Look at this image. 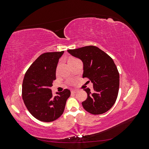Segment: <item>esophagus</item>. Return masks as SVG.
<instances>
[{"label":"esophagus","instance_id":"1","mask_svg":"<svg viewBox=\"0 0 149 149\" xmlns=\"http://www.w3.org/2000/svg\"><path fill=\"white\" fill-rule=\"evenodd\" d=\"M77 90H72V91H71V93L72 94H75V93H77Z\"/></svg>","mask_w":149,"mask_h":149}]
</instances>
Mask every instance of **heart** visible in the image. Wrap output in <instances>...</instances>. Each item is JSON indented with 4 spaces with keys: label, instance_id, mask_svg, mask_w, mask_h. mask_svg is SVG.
<instances>
[{
    "label": "heart",
    "instance_id": "b5f03b06",
    "mask_svg": "<svg viewBox=\"0 0 149 149\" xmlns=\"http://www.w3.org/2000/svg\"><path fill=\"white\" fill-rule=\"evenodd\" d=\"M72 59H74V58H71V59H70V60H72Z\"/></svg>",
    "mask_w": 149,
    "mask_h": 149
}]
</instances>
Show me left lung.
I'll return each instance as SVG.
<instances>
[{"label":"left lung","mask_w":149,"mask_h":149,"mask_svg":"<svg viewBox=\"0 0 149 149\" xmlns=\"http://www.w3.org/2000/svg\"><path fill=\"white\" fill-rule=\"evenodd\" d=\"M71 55L83 63V78L93 83V91L85 89L88 97L82 102L84 109L94 115L105 113L113 106L118 97L119 73L112 58L95 46L68 49Z\"/></svg>","instance_id":"obj_1"}]
</instances>
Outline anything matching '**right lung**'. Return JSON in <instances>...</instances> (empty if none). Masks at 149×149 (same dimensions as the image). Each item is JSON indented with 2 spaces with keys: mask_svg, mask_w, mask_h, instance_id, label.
<instances>
[{
  "mask_svg": "<svg viewBox=\"0 0 149 149\" xmlns=\"http://www.w3.org/2000/svg\"><path fill=\"white\" fill-rule=\"evenodd\" d=\"M64 51L47 52L38 56L26 71L22 83V98L35 118L52 122L63 114L71 92L65 89L53 96L50 87L56 79V69Z\"/></svg>",
  "mask_w": 149,
  "mask_h": 149,
  "instance_id": "right-lung-1",
  "label": "right lung"
}]
</instances>
